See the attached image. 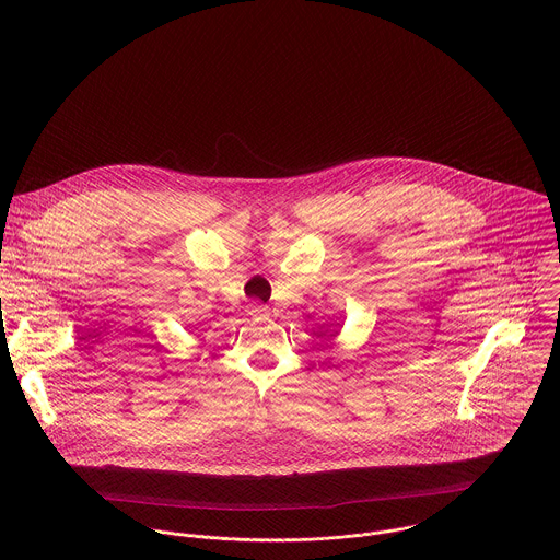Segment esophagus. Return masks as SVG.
I'll return each instance as SVG.
<instances>
[{
    "label": "esophagus",
    "instance_id": "34e87169",
    "mask_svg": "<svg viewBox=\"0 0 560 560\" xmlns=\"http://www.w3.org/2000/svg\"><path fill=\"white\" fill-rule=\"evenodd\" d=\"M253 314H255V316H266V314H268V307H266V305H253Z\"/></svg>",
    "mask_w": 560,
    "mask_h": 560
}]
</instances>
